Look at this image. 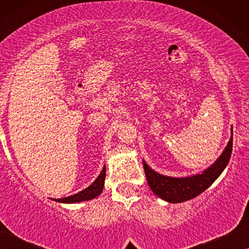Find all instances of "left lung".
<instances>
[{
	"label": "left lung",
	"instance_id": "obj_1",
	"mask_svg": "<svg viewBox=\"0 0 249 249\" xmlns=\"http://www.w3.org/2000/svg\"><path fill=\"white\" fill-rule=\"evenodd\" d=\"M232 153V136L228 142L226 149L213 165L203 171L200 175L187 178H171L153 171L149 166L142 162L147 183L152 192L160 198L169 203H181L198 196L215 181L229 162Z\"/></svg>",
	"mask_w": 249,
	"mask_h": 249
}]
</instances>
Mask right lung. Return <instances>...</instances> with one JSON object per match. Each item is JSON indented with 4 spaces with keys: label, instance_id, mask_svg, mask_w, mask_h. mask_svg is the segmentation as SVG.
<instances>
[{
    "label": "right lung",
    "instance_id": "right-lung-1",
    "mask_svg": "<svg viewBox=\"0 0 249 249\" xmlns=\"http://www.w3.org/2000/svg\"><path fill=\"white\" fill-rule=\"evenodd\" d=\"M105 175H107V169H105L104 166L103 170H102L101 175L97 177V179L95 180L89 187H87L86 189L81 190V192H79L78 194H74L72 196L64 197V198H59L55 200L56 202H61V203H77V202H83V200L95 198V197L100 195L102 190H103Z\"/></svg>",
    "mask_w": 249,
    "mask_h": 249
}]
</instances>
